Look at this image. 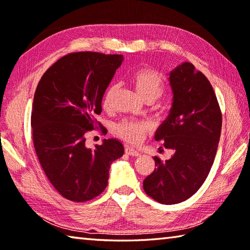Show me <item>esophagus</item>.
I'll return each mask as SVG.
<instances>
[{
	"label": "esophagus",
	"mask_w": 250,
	"mask_h": 250,
	"mask_svg": "<svg viewBox=\"0 0 250 250\" xmlns=\"http://www.w3.org/2000/svg\"><path fill=\"white\" fill-rule=\"evenodd\" d=\"M125 152L126 154L132 155V156H138V155H140V152H139L138 150L133 149V147H131V146H125Z\"/></svg>",
	"instance_id": "1"
}]
</instances>
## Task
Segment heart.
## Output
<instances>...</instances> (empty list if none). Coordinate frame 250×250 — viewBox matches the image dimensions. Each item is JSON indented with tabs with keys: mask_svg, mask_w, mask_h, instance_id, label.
I'll return each mask as SVG.
<instances>
[{
	"mask_svg": "<svg viewBox=\"0 0 250 250\" xmlns=\"http://www.w3.org/2000/svg\"><path fill=\"white\" fill-rule=\"evenodd\" d=\"M130 83L135 89L138 96L143 100H155L166 90V80L156 70L150 68H140L133 71L130 76ZM116 87H109L105 91L103 105L104 109H110L113 95L116 94ZM151 125L146 121L125 119L116 126V133L121 139L130 143L140 142L150 132Z\"/></svg>",
	"mask_w": 250,
	"mask_h": 250,
	"instance_id": "b5f03b06",
	"label": "heart"
}]
</instances>
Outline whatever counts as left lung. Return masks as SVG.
<instances>
[{
  "label": "left lung",
  "instance_id": "left-lung-1",
  "mask_svg": "<svg viewBox=\"0 0 250 250\" xmlns=\"http://www.w3.org/2000/svg\"><path fill=\"white\" fill-rule=\"evenodd\" d=\"M173 105L155 140L173 150L171 159L155 156L154 171L143 189L161 204H177L193 196L214 163L222 131V111L208 79L191 62L172 71Z\"/></svg>",
  "mask_w": 250,
  "mask_h": 250
}]
</instances>
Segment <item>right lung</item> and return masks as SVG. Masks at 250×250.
Listing matches in <instances>:
<instances>
[{"label":"right lung","mask_w":250,"mask_h":250,"mask_svg":"<svg viewBox=\"0 0 250 250\" xmlns=\"http://www.w3.org/2000/svg\"><path fill=\"white\" fill-rule=\"evenodd\" d=\"M122 55L77 52L59 58L37 84L32 108V137L37 159L50 184L76 203L92 200L108 185L109 168L125 152L116 139L95 149L86 135L100 125L96 116ZM104 133V126H101Z\"/></svg>","instance_id":"add662e5"}]
</instances>
